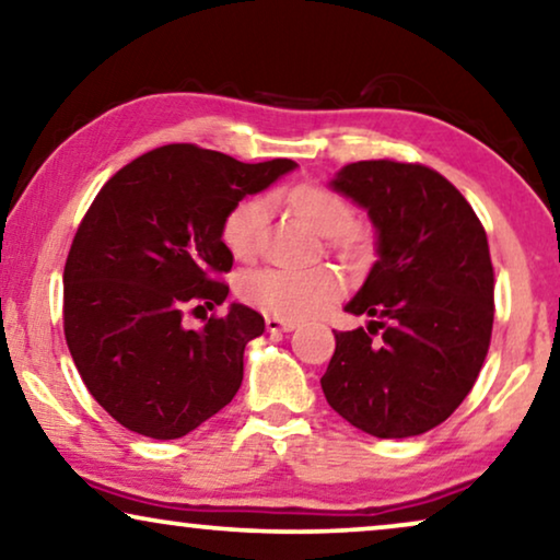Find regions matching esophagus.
<instances>
[{"mask_svg": "<svg viewBox=\"0 0 560 560\" xmlns=\"http://www.w3.org/2000/svg\"><path fill=\"white\" fill-rule=\"evenodd\" d=\"M265 326H267V331H270V334H285V331H293V328H295L293 320H285V318H278V316H267Z\"/></svg>", "mask_w": 560, "mask_h": 560, "instance_id": "34e87169", "label": "esophagus"}]
</instances>
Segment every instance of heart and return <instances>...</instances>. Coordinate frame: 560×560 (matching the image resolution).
<instances>
[{"label":"heart","mask_w":560,"mask_h":560,"mask_svg":"<svg viewBox=\"0 0 560 560\" xmlns=\"http://www.w3.org/2000/svg\"><path fill=\"white\" fill-rule=\"evenodd\" d=\"M285 203L303 217L318 234L334 236V252L347 262H362L370 255V240L359 232L357 209L347 196L324 183H301L290 188ZM267 221L262 196L244 198L224 217L221 240L236 259L259 252ZM240 295L267 316L288 320L313 318L341 295V278L331 267H259L240 280Z\"/></svg>","instance_id":"obj_1"}]
</instances>
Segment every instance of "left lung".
<instances>
[{"mask_svg":"<svg viewBox=\"0 0 560 560\" xmlns=\"http://www.w3.org/2000/svg\"><path fill=\"white\" fill-rule=\"evenodd\" d=\"M334 188L370 211L380 259L347 305L374 320L334 334L320 387L359 431L410 439L464 402L487 359L494 320L487 232L454 183L428 165L359 160Z\"/></svg>","mask_w":560,"mask_h":560,"instance_id":"1","label":"left lung"}]
</instances>
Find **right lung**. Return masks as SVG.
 <instances>
[{
  "instance_id": "1",
  "label": "right lung",
  "mask_w": 560,
  "mask_h": 560,
  "mask_svg": "<svg viewBox=\"0 0 560 560\" xmlns=\"http://www.w3.org/2000/svg\"><path fill=\"white\" fill-rule=\"evenodd\" d=\"M293 167L180 142L144 152L98 190L66 259L63 331L83 385L117 423L171 441L232 402L265 318L240 303L203 316L201 331L183 318L226 301V213Z\"/></svg>"
}]
</instances>
